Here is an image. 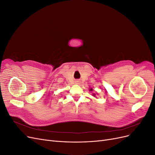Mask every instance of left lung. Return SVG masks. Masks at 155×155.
<instances>
[{
    "label": "left lung",
    "mask_w": 155,
    "mask_h": 155,
    "mask_svg": "<svg viewBox=\"0 0 155 155\" xmlns=\"http://www.w3.org/2000/svg\"><path fill=\"white\" fill-rule=\"evenodd\" d=\"M92 91V89L91 88V91ZM93 96L96 97V94H93Z\"/></svg>",
    "instance_id": "obj_1"
}]
</instances>
